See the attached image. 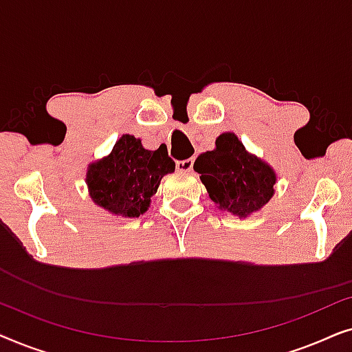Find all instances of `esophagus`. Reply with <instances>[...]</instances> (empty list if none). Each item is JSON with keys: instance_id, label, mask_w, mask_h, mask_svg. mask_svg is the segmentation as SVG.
I'll use <instances>...</instances> for the list:
<instances>
[{"instance_id": "esophagus-1", "label": "esophagus", "mask_w": 352, "mask_h": 352, "mask_svg": "<svg viewBox=\"0 0 352 352\" xmlns=\"http://www.w3.org/2000/svg\"><path fill=\"white\" fill-rule=\"evenodd\" d=\"M176 168L177 171H182V173L192 171V168H194V158H186V160L176 162Z\"/></svg>"}]
</instances>
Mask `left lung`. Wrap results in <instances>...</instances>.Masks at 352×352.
Instances as JSON below:
<instances>
[{
  "instance_id": "8db88e82",
  "label": "left lung",
  "mask_w": 352,
  "mask_h": 352,
  "mask_svg": "<svg viewBox=\"0 0 352 352\" xmlns=\"http://www.w3.org/2000/svg\"><path fill=\"white\" fill-rule=\"evenodd\" d=\"M194 170L219 210L239 218L261 210L272 199L277 181L276 171L247 152L234 133L218 136L214 151L200 153Z\"/></svg>"
}]
</instances>
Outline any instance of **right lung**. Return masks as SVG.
I'll use <instances>...</instances> for the list:
<instances>
[{
    "label": "right lung",
    "mask_w": 352,
    "mask_h": 352,
    "mask_svg": "<svg viewBox=\"0 0 352 352\" xmlns=\"http://www.w3.org/2000/svg\"><path fill=\"white\" fill-rule=\"evenodd\" d=\"M175 166L165 148L147 151L141 139L123 134L107 157L88 166L86 184L100 208L123 218H139L151 206L162 177Z\"/></svg>",
    "instance_id": "right-lung-1"
}]
</instances>
